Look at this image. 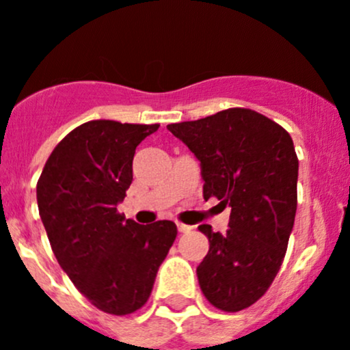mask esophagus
<instances>
[{"instance_id": "1", "label": "esophagus", "mask_w": 350, "mask_h": 350, "mask_svg": "<svg viewBox=\"0 0 350 350\" xmlns=\"http://www.w3.org/2000/svg\"><path fill=\"white\" fill-rule=\"evenodd\" d=\"M191 230H193V228H191V226H186V224L178 223V231H179V233H190Z\"/></svg>"}]
</instances>
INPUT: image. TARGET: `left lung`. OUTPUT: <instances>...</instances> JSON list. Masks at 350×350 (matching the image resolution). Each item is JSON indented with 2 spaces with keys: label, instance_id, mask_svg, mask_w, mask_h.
I'll list each match as a JSON object with an SVG mask.
<instances>
[{
  "label": "left lung",
  "instance_id": "obj_1",
  "mask_svg": "<svg viewBox=\"0 0 350 350\" xmlns=\"http://www.w3.org/2000/svg\"><path fill=\"white\" fill-rule=\"evenodd\" d=\"M167 129L200 160L204 198L231 207L224 234L208 224V252L197 267L205 299L226 312L266 293L285 259L297 211L299 160L280 124L250 109H228Z\"/></svg>",
  "mask_w": 350,
  "mask_h": 350
}]
</instances>
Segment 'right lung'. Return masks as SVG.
Segmentation results:
<instances>
[{
  "instance_id": "obj_1",
  "label": "right lung",
  "mask_w": 350,
  "mask_h": 350,
  "mask_svg": "<svg viewBox=\"0 0 350 350\" xmlns=\"http://www.w3.org/2000/svg\"><path fill=\"white\" fill-rule=\"evenodd\" d=\"M157 129L105 119L81 124L55 146L36 188L58 264L109 314L145 306L178 234L172 221L142 226L117 212L133 181L136 146Z\"/></svg>"
}]
</instances>
